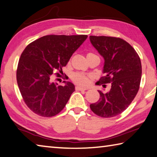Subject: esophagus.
I'll return each instance as SVG.
<instances>
[{
  "instance_id": "obj_1",
  "label": "esophagus",
  "mask_w": 157,
  "mask_h": 157,
  "mask_svg": "<svg viewBox=\"0 0 157 157\" xmlns=\"http://www.w3.org/2000/svg\"><path fill=\"white\" fill-rule=\"evenodd\" d=\"M88 88H87V87H81V86H76V90L77 91H82V90H87Z\"/></svg>"
}]
</instances>
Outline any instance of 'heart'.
<instances>
[{"label":"heart","instance_id":"obj_1","mask_svg":"<svg viewBox=\"0 0 157 157\" xmlns=\"http://www.w3.org/2000/svg\"><path fill=\"white\" fill-rule=\"evenodd\" d=\"M97 56V55L92 53H88L87 54V57L88 56ZM72 80L74 82H75L76 84L82 86H86L90 83V77L85 74L81 73H76L72 76Z\"/></svg>","mask_w":157,"mask_h":157}]
</instances>
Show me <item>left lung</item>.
I'll return each mask as SVG.
<instances>
[{"mask_svg":"<svg viewBox=\"0 0 157 157\" xmlns=\"http://www.w3.org/2000/svg\"><path fill=\"white\" fill-rule=\"evenodd\" d=\"M92 45L104 59L105 76L97 82L105 87L110 83L109 91L98 90L100 98L90 104L92 111L98 116H117L128 108L139 91L142 68L138 54L130 44L120 38L90 36Z\"/></svg>","mask_w":157,"mask_h":157,"instance_id":"left-lung-1","label":"left lung"}]
</instances>
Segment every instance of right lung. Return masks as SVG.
I'll use <instances>...</instances> for the list:
<instances>
[{
	"mask_svg": "<svg viewBox=\"0 0 157 157\" xmlns=\"http://www.w3.org/2000/svg\"><path fill=\"white\" fill-rule=\"evenodd\" d=\"M87 38V35H48L24 49L16 79L25 103L35 114L52 117L65 108L75 86L68 81H63L64 86L54 83L52 74H62V68Z\"/></svg>",
	"mask_w": 157,
	"mask_h": 157,
	"instance_id": "1",
	"label": "right lung"
}]
</instances>
